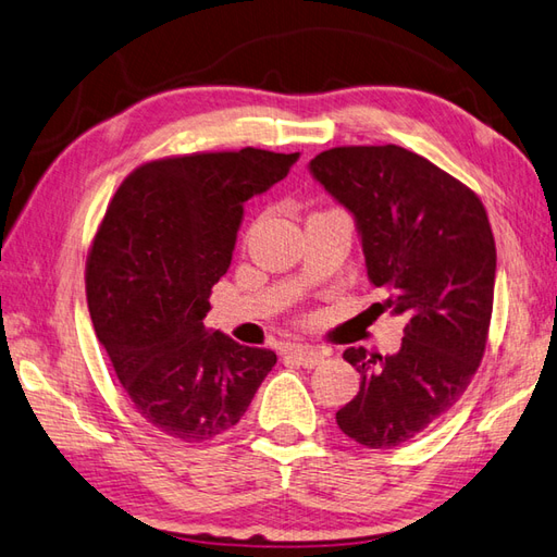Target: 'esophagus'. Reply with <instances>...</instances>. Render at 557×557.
<instances>
[{"label":"esophagus","instance_id":"1","mask_svg":"<svg viewBox=\"0 0 557 557\" xmlns=\"http://www.w3.org/2000/svg\"><path fill=\"white\" fill-rule=\"evenodd\" d=\"M288 357H293V360L298 362V364H302L305 369H314V367H319L321 362H324V352L312 350V348H293L288 352Z\"/></svg>","mask_w":557,"mask_h":557}]
</instances>
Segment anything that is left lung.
Wrapping results in <instances>:
<instances>
[{"label":"left lung","mask_w":557,"mask_h":557,"mask_svg":"<svg viewBox=\"0 0 557 557\" xmlns=\"http://www.w3.org/2000/svg\"><path fill=\"white\" fill-rule=\"evenodd\" d=\"M310 171L352 212L367 274L405 319L395 355L348 348L360 393L341 407L345 436L395 448L462 398L486 350L496 240L479 195L398 145H348L317 154Z\"/></svg>","instance_id":"1"}]
</instances>
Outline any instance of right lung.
<instances>
[{
  "label": "right lung",
  "instance_id": "obj_1",
  "mask_svg": "<svg viewBox=\"0 0 557 557\" xmlns=\"http://www.w3.org/2000/svg\"><path fill=\"white\" fill-rule=\"evenodd\" d=\"M298 152L257 147L145 162L119 185L85 262L95 333L133 403L162 434L202 443L236 426L276 364L267 348L207 333L243 202L288 176Z\"/></svg>",
  "mask_w": 557,
  "mask_h": 557
}]
</instances>
